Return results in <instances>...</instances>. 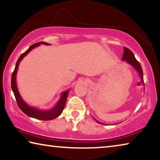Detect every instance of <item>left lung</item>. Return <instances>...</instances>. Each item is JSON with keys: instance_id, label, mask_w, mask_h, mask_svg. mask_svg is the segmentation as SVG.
<instances>
[{"instance_id": "1", "label": "left lung", "mask_w": 160, "mask_h": 160, "mask_svg": "<svg viewBox=\"0 0 160 160\" xmlns=\"http://www.w3.org/2000/svg\"><path fill=\"white\" fill-rule=\"evenodd\" d=\"M124 52L123 54V57H122V60L123 61H126L127 63L128 64L131 65V66H132L135 69V70L138 72V74L140 77V79H141L142 82L144 83V80H143V72H142V67L140 66V64L138 61L136 60V58H135L134 54L132 53V51L128 49V48L124 47ZM94 120L96 121L97 123H100V124H104L101 122H99L97 120V119L94 118Z\"/></svg>"}]
</instances>
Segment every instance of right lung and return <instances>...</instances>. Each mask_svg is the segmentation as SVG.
<instances>
[{
	"label": "right lung",
	"mask_w": 160,
	"mask_h": 160,
	"mask_svg": "<svg viewBox=\"0 0 160 160\" xmlns=\"http://www.w3.org/2000/svg\"><path fill=\"white\" fill-rule=\"evenodd\" d=\"M40 44H45V45H50V44H48L47 42H38L32 45L30 47H29L28 50H27L25 53H23L22 55L20 56V58H18L17 61V63L15 65V68L14 71L12 72V78H11V88L13 93H14V95L15 97L16 101H17L18 105L21 111L22 112L25 113L26 115L31 118H37L39 119V120H43V121H50L57 118L58 116L61 114V113L63 112V110L65 107V105H66V103L67 101V97L68 96V93L70 90H66L63 92L61 93V98L59 99L58 102L56 103L55 107H53L52 109H48V110H39L38 109H36L34 107H32L28 105L27 103L24 101L20 96V93H19V91L17 88V82H16V75H17V72L18 70V66L19 64L22 60V58L25 57V56L28 54L29 52L33 49L34 48L39 47Z\"/></svg>",
	"instance_id": "obj_1"
}]
</instances>
